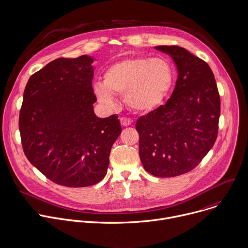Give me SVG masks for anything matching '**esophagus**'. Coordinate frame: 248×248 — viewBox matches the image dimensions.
<instances>
[{
    "mask_svg": "<svg viewBox=\"0 0 248 248\" xmlns=\"http://www.w3.org/2000/svg\"><path fill=\"white\" fill-rule=\"evenodd\" d=\"M120 123H121L122 126L127 127V126H130L132 124V120L130 118H127V117H121L120 118Z\"/></svg>",
    "mask_w": 248,
    "mask_h": 248,
    "instance_id": "esophagus-1",
    "label": "esophagus"
}]
</instances>
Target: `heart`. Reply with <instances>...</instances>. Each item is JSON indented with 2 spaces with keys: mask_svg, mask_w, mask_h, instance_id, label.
I'll return each mask as SVG.
<instances>
[{
  "mask_svg": "<svg viewBox=\"0 0 248 248\" xmlns=\"http://www.w3.org/2000/svg\"><path fill=\"white\" fill-rule=\"evenodd\" d=\"M173 82V70L163 59L133 58L117 62L104 74L94 92L108 106L114 104L112 93L124 95L127 106L140 112L156 108L167 95Z\"/></svg>",
  "mask_w": 248,
  "mask_h": 248,
  "instance_id": "heart-1",
  "label": "heart"
}]
</instances>
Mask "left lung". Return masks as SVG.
Here are the masks:
<instances>
[{"label": "left lung", "instance_id": "left-lung-1", "mask_svg": "<svg viewBox=\"0 0 248 248\" xmlns=\"http://www.w3.org/2000/svg\"><path fill=\"white\" fill-rule=\"evenodd\" d=\"M178 70L175 89L166 105L140 116V158L155 177H176L195 168L218 135L220 95L209 65L179 46H158Z\"/></svg>", "mask_w": 248, "mask_h": 248}]
</instances>
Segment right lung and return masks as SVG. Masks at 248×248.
Instances as JSON below:
<instances>
[{"label":"right lung","mask_w":248,"mask_h":248,"mask_svg":"<svg viewBox=\"0 0 248 248\" xmlns=\"http://www.w3.org/2000/svg\"><path fill=\"white\" fill-rule=\"evenodd\" d=\"M93 59H57L28 80L19 113L23 152L54 183L93 186L107 175L112 144L121 133L116 114L97 117Z\"/></svg>","instance_id":"add662e5"}]
</instances>
